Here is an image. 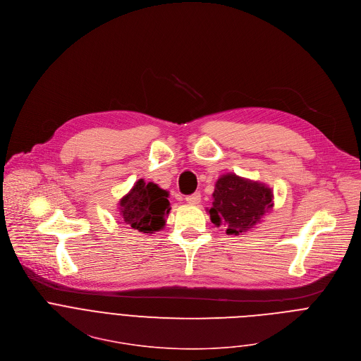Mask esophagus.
<instances>
[{
	"instance_id": "1",
	"label": "esophagus",
	"mask_w": 361,
	"mask_h": 361,
	"mask_svg": "<svg viewBox=\"0 0 361 361\" xmlns=\"http://www.w3.org/2000/svg\"><path fill=\"white\" fill-rule=\"evenodd\" d=\"M185 201H187L188 204H192V205H195V204H198V202L201 201V194H200V192H194V194H190V195H187V197H185Z\"/></svg>"
}]
</instances>
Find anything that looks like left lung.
Here are the masks:
<instances>
[{
    "label": "left lung",
    "instance_id": "obj_1",
    "mask_svg": "<svg viewBox=\"0 0 361 361\" xmlns=\"http://www.w3.org/2000/svg\"><path fill=\"white\" fill-rule=\"evenodd\" d=\"M212 198V207L208 209L211 222L216 228L224 226L228 235H239L254 228L274 207V192L267 184L233 173L216 180Z\"/></svg>",
    "mask_w": 361,
    "mask_h": 361
}]
</instances>
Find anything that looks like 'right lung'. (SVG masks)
<instances>
[{"instance_id":"1","label":"right lung","mask_w":361,"mask_h":361,"mask_svg":"<svg viewBox=\"0 0 361 361\" xmlns=\"http://www.w3.org/2000/svg\"><path fill=\"white\" fill-rule=\"evenodd\" d=\"M167 198L169 191L140 178L118 201L120 215L128 225L139 232L153 233L166 225V216L171 209Z\"/></svg>"}]
</instances>
